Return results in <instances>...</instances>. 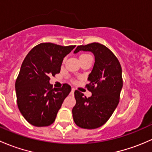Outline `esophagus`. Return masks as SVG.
I'll return each instance as SVG.
<instances>
[{"label":"esophagus","instance_id":"esophagus-1","mask_svg":"<svg viewBox=\"0 0 152 152\" xmlns=\"http://www.w3.org/2000/svg\"><path fill=\"white\" fill-rule=\"evenodd\" d=\"M74 91H75V89H74V88H72V90H71V93H74Z\"/></svg>","mask_w":152,"mask_h":152}]
</instances>
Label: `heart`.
<instances>
[{
  "label": "heart",
  "instance_id": "b5f03b06",
  "mask_svg": "<svg viewBox=\"0 0 152 152\" xmlns=\"http://www.w3.org/2000/svg\"><path fill=\"white\" fill-rule=\"evenodd\" d=\"M86 56H90V55H88V54H82V55H81V56H79V59H82V58L86 57Z\"/></svg>",
  "mask_w": 152,
  "mask_h": 152
}]
</instances>
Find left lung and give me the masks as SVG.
<instances>
[{
  "mask_svg": "<svg viewBox=\"0 0 152 152\" xmlns=\"http://www.w3.org/2000/svg\"><path fill=\"white\" fill-rule=\"evenodd\" d=\"M90 51L95 63L89 74L87 85L92 96L87 98L81 92H74L76 105L72 110L73 121L78 126L88 129L99 128L109 120L119 103L123 87L122 69L113 52L98 42L79 45L73 53Z\"/></svg>",
  "mask_w": 152,
  "mask_h": 152,
  "instance_id": "left-lung-1",
  "label": "left lung"
}]
</instances>
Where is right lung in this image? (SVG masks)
Here are the masks:
<instances>
[{
  "label": "right lung",
  "instance_id": "1",
  "mask_svg": "<svg viewBox=\"0 0 152 152\" xmlns=\"http://www.w3.org/2000/svg\"><path fill=\"white\" fill-rule=\"evenodd\" d=\"M75 47L41 43L23 62L15 82L17 102L22 115L31 125L47 126L54 122L71 87L64 84L61 88H53L50 76L60 72L64 58Z\"/></svg>",
  "mask_w": 152,
  "mask_h": 152
}]
</instances>
